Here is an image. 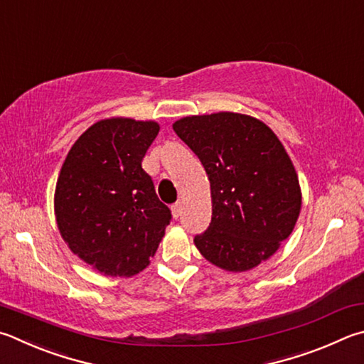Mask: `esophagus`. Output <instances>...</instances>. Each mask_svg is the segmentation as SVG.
<instances>
[{"instance_id": "1", "label": "esophagus", "mask_w": 364, "mask_h": 364, "mask_svg": "<svg viewBox=\"0 0 364 364\" xmlns=\"http://www.w3.org/2000/svg\"><path fill=\"white\" fill-rule=\"evenodd\" d=\"M181 210H183V203L181 202H176L171 205V215H173L175 220H178V218L181 216Z\"/></svg>"}]
</instances>
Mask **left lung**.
Here are the masks:
<instances>
[{
	"label": "left lung",
	"mask_w": 364,
	"mask_h": 364,
	"mask_svg": "<svg viewBox=\"0 0 364 364\" xmlns=\"http://www.w3.org/2000/svg\"><path fill=\"white\" fill-rule=\"evenodd\" d=\"M173 130L199 157L211 189V223L194 243L205 259L245 272L293 232L302 196L282 141L259 119L239 113L186 116Z\"/></svg>",
	"instance_id": "1"
}]
</instances>
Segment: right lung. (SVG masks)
Listing matches in <instances>:
<instances>
[{"label":"right lung","mask_w":364,"mask_h":364,"mask_svg":"<svg viewBox=\"0 0 364 364\" xmlns=\"http://www.w3.org/2000/svg\"><path fill=\"white\" fill-rule=\"evenodd\" d=\"M154 121H98L73 144L58 175L54 208L76 256L111 277L146 269L170 224L141 161L159 134Z\"/></svg>","instance_id":"add662e5"}]
</instances>
